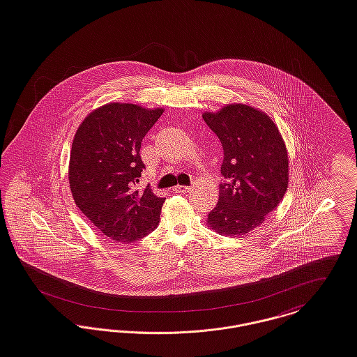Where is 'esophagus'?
I'll list each match as a JSON object with an SVG mask.
<instances>
[{"label": "esophagus", "mask_w": 357, "mask_h": 357, "mask_svg": "<svg viewBox=\"0 0 357 357\" xmlns=\"http://www.w3.org/2000/svg\"><path fill=\"white\" fill-rule=\"evenodd\" d=\"M173 190H174L177 194H185V192H191L192 188L185 187V185H176Z\"/></svg>", "instance_id": "obj_1"}]
</instances>
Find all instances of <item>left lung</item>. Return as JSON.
<instances>
[{
	"mask_svg": "<svg viewBox=\"0 0 357 357\" xmlns=\"http://www.w3.org/2000/svg\"><path fill=\"white\" fill-rule=\"evenodd\" d=\"M203 120L222 143L220 199L207 225L222 236H241L259 227L281 203L289 184L284 137L259 109L230 103Z\"/></svg>",
	"mask_w": 357,
	"mask_h": 357,
	"instance_id": "left-lung-1",
	"label": "left lung"
}]
</instances>
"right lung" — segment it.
<instances>
[{
    "instance_id": "obj_1",
    "label": "right lung",
    "mask_w": 357,
    "mask_h": 357,
    "mask_svg": "<svg viewBox=\"0 0 357 357\" xmlns=\"http://www.w3.org/2000/svg\"><path fill=\"white\" fill-rule=\"evenodd\" d=\"M162 113V107L112 102L93 110L75 133L68 172L73 200L116 243H135L160 222L165 197L135 185L144 169L142 140Z\"/></svg>"
}]
</instances>
